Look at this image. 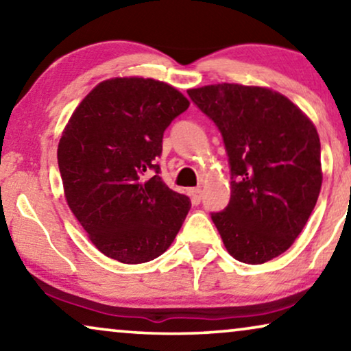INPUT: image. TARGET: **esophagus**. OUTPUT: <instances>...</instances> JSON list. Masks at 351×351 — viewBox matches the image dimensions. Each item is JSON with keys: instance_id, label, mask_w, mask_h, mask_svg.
Listing matches in <instances>:
<instances>
[{"instance_id": "34e87169", "label": "esophagus", "mask_w": 351, "mask_h": 351, "mask_svg": "<svg viewBox=\"0 0 351 351\" xmlns=\"http://www.w3.org/2000/svg\"><path fill=\"white\" fill-rule=\"evenodd\" d=\"M201 195H203V191H201V189H191L190 190V196H191V203H193L195 206L201 203Z\"/></svg>"}]
</instances>
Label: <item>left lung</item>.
I'll list each match as a JSON object with an SVG mask.
<instances>
[{"label":"left lung","instance_id":"8db88e82","mask_svg":"<svg viewBox=\"0 0 351 351\" xmlns=\"http://www.w3.org/2000/svg\"><path fill=\"white\" fill-rule=\"evenodd\" d=\"M222 134L232 195L213 213L225 247L239 262L265 263L304 230L321 182L316 128L289 99L257 86L210 84L186 90Z\"/></svg>","mask_w":351,"mask_h":351}]
</instances>
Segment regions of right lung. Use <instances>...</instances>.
<instances>
[{"mask_svg":"<svg viewBox=\"0 0 351 351\" xmlns=\"http://www.w3.org/2000/svg\"><path fill=\"white\" fill-rule=\"evenodd\" d=\"M190 102L152 78L95 86L71 114L57 161L66 203L100 252L123 263L160 257L191 208L160 177L162 134Z\"/></svg>","mask_w":351,"mask_h":351,"instance_id":"add662e5","label":"right lung"}]
</instances>
